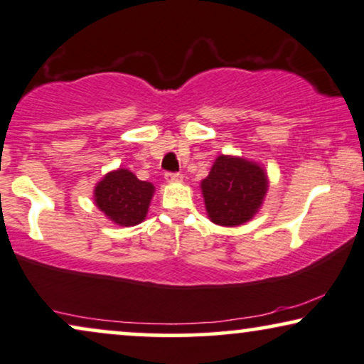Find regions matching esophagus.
<instances>
[{
  "label": "esophagus",
  "mask_w": 364,
  "mask_h": 364,
  "mask_svg": "<svg viewBox=\"0 0 364 364\" xmlns=\"http://www.w3.org/2000/svg\"><path fill=\"white\" fill-rule=\"evenodd\" d=\"M164 178H166L168 183H179L183 179V176L179 173H166L164 174Z\"/></svg>",
  "instance_id": "1"
}]
</instances>
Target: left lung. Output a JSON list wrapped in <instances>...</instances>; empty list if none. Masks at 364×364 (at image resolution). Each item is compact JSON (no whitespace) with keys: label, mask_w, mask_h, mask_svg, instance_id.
I'll list each match as a JSON object with an SVG mask.
<instances>
[{"label":"left lung","mask_w":364,"mask_h":364,"mask_svg":"<svg viewBox=\"0 0 364 364\" xmlns=\"http://www.w3.org/2000/svg\"><path fill=\"white\" fill-rule=\"evenodd\" d=\"M267 176L255 163L220 156L206 179L201 181L205 206L211 222L237 227L248 222L264 201Z\"/></svg>","instance_id":"8db88e82"}]
</instances>
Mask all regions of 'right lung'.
<instances>
[{
  "mask_svg": "<svg viewBox=\"0 0 364 364\" xmlns=\"http://www.w3.org/2000/svg\"><path fill=\"white\" fill-rule=\"evenodd\" d=\"M154 186L141 181L127 169H117L104 176L95 186V205L100 211L122 227H134L144 220Z\"/></svg>",
  "mask_w": 364,
  "mask_h": 364,
  "instance_id": "obj_1",
  "label": "right lung"
}]
</instances>
